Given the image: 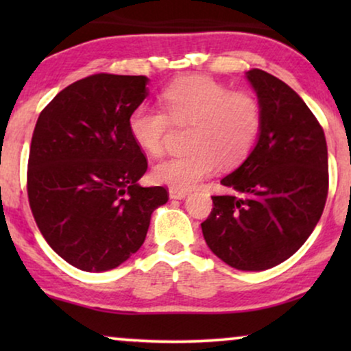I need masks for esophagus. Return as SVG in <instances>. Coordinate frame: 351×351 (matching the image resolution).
Instances as JSON below:
<instances>
[{
  "mask_svg": "<svg viewBox=\"0 0 351 351\" xmlns=\"http://www.w3.org/2000/svg\"><path fill=\"white\" fill-rule=\"evenodd\" d=\"M189 190H179V189H171L169 190V198L171 199H184L189 196Z\"/></svg>",
  "mask_w": 351,
  "mask_h": 351,
  "instance_id": "34e87169",
  "label": "esophagus"
}]
</instances>
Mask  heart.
Returning <instances> with one entry per match:
<instances>
[{
    "instance_id": "1",
    "label": "heart",
    "mask_w": 351,
    "mask_h": 351,
    "mask_svg": "<svg viewBox=\"0 0 351 351\" xmlns=\"http://www.w3.org/2000/svg\"><path fill=\"white\" fill-rule=\"evenodd\" d=\"M166 113L138 105L129 117L132 141L152 156L165 152L171 121L193 126L189 155L174 156L153 167V180L171 189L189 190L204 177L246 160L262 126V110L247 90L230 88L208 76H185L161 94Z\"/></svg>"
}]
</instances>
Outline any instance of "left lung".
<instances>
[{
	"label": "left lung",
	"mask_w": 351,
	"mask_h": 351,
	"mask_svg": "<svg viewBox=\"0 0 351 351\" xmlns=\"http://www.w3.org/2000/svg\"><path fill=\"white\" fill-rule=\"evenodd\" d=\"M246 78L256 90L262 126L256 147L220 184L201 223L206 244L227 265L262 271L299 251L328 198V145L323 128L294 89L267 71Z\"/></svg>",
	"instance_id": "obj_1"
}]
</instances>
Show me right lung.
Returning a JSON list of instances; mask_svg holds the SVG:
<instances>
[{
	"label": "right lung",
	"mask_w": 351,
	"mask_h": 351,
	"mask_svg": "<svg viewBox=\"0 0 351 351\" xmlns=\"http://www.w3.org/2000/svg\"><path fill=\"white\" fill-rule=\"evenodd\" d=\"M147 76L99 73L60 90L38 118L28 201L47 244L83 271L113 270L145 241L165 186H141L147 158L128 121Z\"/></svg>",
	"instance_id": "1"
}]
</instances>
